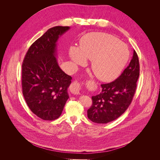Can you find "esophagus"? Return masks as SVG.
<instances>
[{
  "mask_svg": "<svg viewBox=\"0 0 160 160\" xmlns=\"http://www.w3.org/2000/svg\"><path fill=\"white\" fill-rule=\"evenodd\" d=\"M81 85L78 81H75L70 85V91L73 94H79Z\"/></svg>",
  "mask_w": 160,
  "mask_h": 160,
  "instance_id": "esophagus-1",
  "label": "esophagus"
}]
</instances>
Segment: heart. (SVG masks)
Instances as JSON below:
<instances>
[{
    "label": "heart",
    "mask_w": 160,
    "mask_h": 160,
    "mask_svg": "<svg viewBox=\"0 0 160 160\" xmlns=\"http://www.w3.org/2000/svg\"><path fill=\"white\" fill-rule=\"evenodd\" d=\"M71 61L84 65L86 59L92 61L91 69L98 79L109 82L121 74L129 58L127 45L109 34L93 32L81 38L79 49H69Z\"/></svg>",
    "instance_id": "obj_1"
}]
</instances>
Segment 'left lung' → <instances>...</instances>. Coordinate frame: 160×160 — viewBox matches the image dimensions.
I'll list each match as a JSON object with an SVG mask.
<instances>
[{
	"instance_id": "obj_1",
	"label": "left lung",
	"mask_w": 160,
	"mask_h": 160,
	"mask_svg": "<svg viewBox=\"0 0 160 160\" xmlns=\"http://www.w3.org/2000/svg\"><path fill=\"white\" fill-rule=\"evenodd\" d=\"M139 76V59L134 50L132 59L118 78L101 84V93L92 96L93 103L88 110V118L94 123H107L120 117L132 103Z\"/></svg>"
}]
</instances>
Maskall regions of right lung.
<instances>
[{"instance_id":"obj_1","label":"right lung","mask_w":160,"mask_h":160,"mask_svg":"<svg viewBox=\"0 0 160 160\" xmlns=\"http://www.w3.org/2000/svg\"><path fill=\"white\" fill-rule=\"evenodd\" d=\"M69 27L49 28L34 42L22 65V94L32 112L52 121L60 117L69 99L72 77L62 71L57 60V42Z\"/></svg>"}]
</instances>
